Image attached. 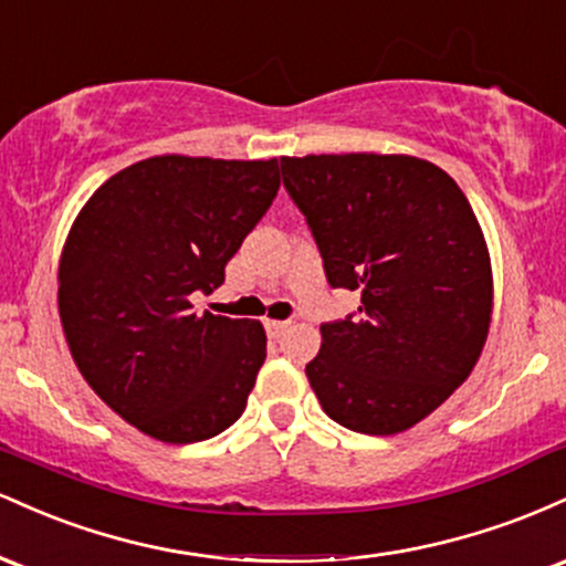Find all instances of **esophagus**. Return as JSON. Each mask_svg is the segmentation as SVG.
I'll return each instance as SVG.
<instances>
[{
    "instance_id": "esophagus-1",
    "label": "esophagus",
    "mask_w": 566,
    "mask_h": 566,
    "mask_svg": "<svg viewBox=\"0 0 566 566\" xmlns=\"http://www.w3.org/2000/svg\"><path fill=\"white\" fill-rule=\"evenodd\" d=\"M287 327H290L287 319H269V322H265V329H269L271 337H279Z\"/></svg>"
}]
</instances>
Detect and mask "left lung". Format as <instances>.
<instances>
[{
    "label": "left lung",
    "instance_id": "1",
    "mask_svg": "<svg viewBox=\"0 0 566 566\" xmlns=\"http://www.w3.org/2000/svg\"><path fill=\"white\" fill-rule=\"evenodd\" d=\"M282 178L327 282L361 292L359 314L322 324L311 388L350 431H407L482 356L492 322L482 226L450 175L407 154L282 157Z\"/></svg>",
    "mask_w": 566,
    "mask_h": 566
}]
</instances>
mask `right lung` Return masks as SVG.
Returning <instances> with one entry per match:
<instances>
[{
    "label": "right lung",
    "mask_w": 566,
    "mask_h": 566,
    "mask_svg": "<svg viewBox=\"0 0 566 566\" xmlns=\"http://www.w3.org/2000/svg\"><path fill=\"white\" fill-rule=\"evenodd\" d=\"M279 191L276 159L165 154L112 175L57 263V314L82 378L146 437L193 444L244 412L265 361L255 319L193 314Z\"/></svg>",
    "instance_id": "right-lung-1"
}]
</instances>
